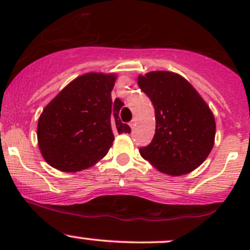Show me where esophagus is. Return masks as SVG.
<instances>
[{"instance_id":"obj_1","label":"esophagus","mask_w":250,"mask_h":250,"mask_svg":"<svg viewBox=\"0 0 250 250\" xmlns=\"http://www.w3.org/2000/svg\"><path fill=\"white\" fill-rule=\"evenodd\" d=\"M129 125H130V128H132V130H133V129H134V127H135V121H134V120H133V121H132V122H130V123H129Z\"/></svg>"}]
</instances>
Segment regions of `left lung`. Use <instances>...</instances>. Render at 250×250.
I'll use <instances>...</instances> for the list:
<instances>
[{"mask_svg":"<svg viewBox=\"0 0 250 250\" xmlns=\"http://www.w3.org/2000/svg\"><path fill=\"white\" fill-rule=\"evenodd\" d=\"M138 85L155 107L156 130L141 157L172 176L200 167L214 146L215 118L186 78L170 71L138 76Z\"/></svg>","mask_w":250,"mask_h":250,"instance_id":"1","label":"left lung"}]
</instances>
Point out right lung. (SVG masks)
Segmentation results:
<instances>
[{"label":"right lung","instance_id":"right-lung-1","mask_svg":"<svg viewBox=\"0 0 250 250\" xmlns=\"http://www.w3.org/2000/svg\"><path fill=\"white\" fill-rule=\"evenodd\" d=\"M115 74L88 72L75 78L44 107L37 125V141L44 161L62 172H78L106 156L115 140L112 130L130 133L112 103Z\"/></svg>","mask_w":250,"mask_h":250}]
</instances>
